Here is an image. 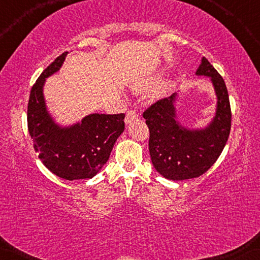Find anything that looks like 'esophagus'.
Masks as SVG:
<instances>
[{
    "label": "esophagus",
    "instance_id": "esophagus-1",
    "mask_svg": "<svg viewBox=\"0 0 260 260\" xmlns=\"http://www.w3.org/2000/svg\"><path fill=\"white\" fill-rule=\"evenodd\" d=\"M135 119H137V113L135 111H127L126 117H125V124H131Z\"/></svg>",
    "mask_w": 260,
    "mask_h": 260
}]
</instances>
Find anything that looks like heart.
<instances>
[{"label":"heart","mask_w":260,"mask_h":260,"mask_svg":"<svg viewBox=\"0 0 260 260\" xmlns=\"http://www.w3.org/2000/svg\"><path fill=\"white\" fill-rule=\"evenodd\" d=\"M170 87H172V81H166V83L159 87V92H167Z\"/></svg>","instance_id":"obj_1"}]
</instances>
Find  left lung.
Here are the masks:
<instances>
[{
  "mask_svg": "<svg viewBox=\"0 0 260 260\" xmlns=\"http://www.w3.org/2000/svg\"><path fill=\"white\" fill-rule=\"evenodd\" d=\"M208 77L216 98L213 118L202 127H188L177 118L179 92L152 104L143 113L149 127V152L163 177L182 181L199 177L214 165L231 130V105L225 81L206 58L195 72Z\"/></svg>",
  "mask_w": 260,
  "mask_h": 260,
  "instance_id": "obj_1",
  "label": "left lung"
}]
</instances>
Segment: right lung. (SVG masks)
Instances as JSON below:
<instances>
[{
  "instance_id": "obj_1",
  "label": "right lung",
  "mask_w": 260,
  "mask_h": 260,
  "mask_svg": "<svg viewBox=\"0 0 260 260\" xmlns=\"http://www.w3.org/2000/svg\"><path fill=\"white\" fill-rule=\"evenodd\" d=\"M67 54L58 56L31 87L28 131L39 158L53 174L69 181L92 179L108 162L124 131L125 115L90 113L67 125L56 122L46 103L44 88L47 78L61 69Z\"/></svg>"
}]
</instances>
